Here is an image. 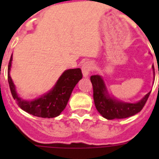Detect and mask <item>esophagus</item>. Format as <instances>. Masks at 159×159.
<instances>
[{
    "instance_id": "1",
    "label": "esophagus",
    "mask_w": 159,
    "mask_h": 159,
    "mask_svg": "<svg viewBox=\"0 0 159 159\" xmlns=\"http://www.w3.org/2000/svg\"><path fill=\"white\" fill-rule=\"evenodd\" d=\"M93 67H94V65L92 62L87 61V62H83V64L82 66V74H83V77H87L90 74L91 71L93 69Z\"/></svg>"
}]
</instances>
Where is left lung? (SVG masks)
Returning <instances> with one entry per match:
<instances>
[{"instance_id": "8db88e82", "label": "left lung", "mask_w": 159, "mask_h": 159, "mask_svg": "<svg viewBox=\"0 0 159 159\" xmlns=\"http://www.w3.org/2000/svg\"><path fill=\"white\" fill-rule=\"evenodd\" d=\"M91 82L93 87V99L96 108L107 120L127 118L139 113L143 108L151 92L146 94L137 103H127L113 99L109 96L104 81L99 75L92 76Z\"/></svg>"}]
</instances>
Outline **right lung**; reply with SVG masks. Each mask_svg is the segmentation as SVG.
<instances>
[{
	"mask_svg": "<svg viewBox=\"0 0 159 159\" xmlns=\"http://www.w3.org/2000/svg\"><path fill=\"white\" fill-rule=\"evenodd\" d=\"M11 61L12 55L8 64V82L12 97L23 111L37 117L53 118L59 116L67 106L73 88L82 78V70L80 68L66 70L50 92L31 102L25 101L19 97L10 76Z\"/></svg>",
	"mask_w": 159,
	"mask_h": 159,
	"instance_id": "1",
	"label": "right lung"
}]
</instances>
